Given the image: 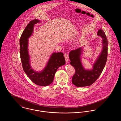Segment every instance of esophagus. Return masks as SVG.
<instances>
[{
	"mask_svg": "<svg viewBox=\"0 0 121 121\" xmlns=\"http://www.w3.org/2000/svg\"><path fill=\"white\" fill-rule=\"evenodd\" d=\"M64 57L65 58V60H66V63H68L69 62V56H68V54L67 53H65L64 54Z\"/></svg>",
	"mask_w": 121,
	"mask_h": 121,
	"instance_id": "obj_1",
	"label": "esophagus"
}]
</instances>
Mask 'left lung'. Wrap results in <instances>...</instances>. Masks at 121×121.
<instances>
[{
  "instance_id": "1",
  "label": "left lung",
  "mask_w": 121,
  "mask_h": 121,
  "mask_svg": "<svg viewBox=\"0 0 121 121\" xmlns=\"http://www.w3.org/2000/svg\"><path fill=\"white\" fill-rule=\"evenodd\" d=\"M97 35L102 39V48L93 64L92 69H86L82 65L81 59L83 49L82 47L69 52L70 63L75 70L72 83L76 86L84 87L92 85L100 76L105 66L108 56L107 39L102 29L98 31Z\"/></svg>"
}]
</instances>
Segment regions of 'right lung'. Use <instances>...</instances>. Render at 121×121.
Returning a JSON list of instances; mask_svg holds the SVG:
<instances>
[{"instance_id":"1","label":"right lung","mask_w":121,"mask_h":121,"mask_svg":"<svg viewBox=\"0 0 121 121\" xmlns=\"http://www.w3.org/2000/svg\"><path fill=\"white\" fill-rule=\"evenodd\" d=\"M40 22L39 19H34L24 29L20 39V55L23 70L30 80L38 85L47 86L53 82L57 69L65 64V59L63 52H54L42 70L38 72L31 68L28 49V39L34 33L35 24Z\"/></svg>"}]
</instances>
